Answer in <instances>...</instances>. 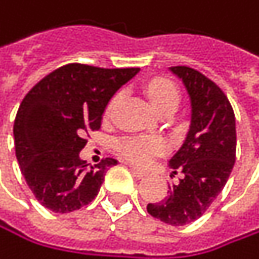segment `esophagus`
I'll return each mask as SVG.
<instances>
[{
  "instance_id": "34e87169",
  "label": "esophagus",
  "mask_w": 259,
  "mask_h": 259,
  "mask_svg": "<svg viewBox=\"0 0 259 259\" xmlns=\"http://www.w3.org/2000/svg\"><path fill=\"white\" fill-rule=\"evenodd\" d=\"M128 167H131V171L134 173L135 178H144V176H146V171H144V170H140V168H137V167H134V165H128Z\"/></svg>"
}]
</instances>
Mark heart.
<instances>
[{
	"label": "heart",
	"instance_id": "b5f03b06",
	"mask_svg": "<svg viewBox=\"0 0 259 259\" xmlns=\"http://www.w3.org/2000/svg\"><path fill=\"white\" fill-rule=\"evenodd\" d=\"M147 95L153 104V107L162 113L167 110H176L179 104V91L178 88L167 78H155L147 84ZM118 95L109 104L107 112L112 109ZM116 153L132 164H147L156 155H161L165 150V143L161 138L153 137H125L115 143Z\"/></svg>",
	"mask_w": 259,
	"mask_h": 259
}]
</instances>
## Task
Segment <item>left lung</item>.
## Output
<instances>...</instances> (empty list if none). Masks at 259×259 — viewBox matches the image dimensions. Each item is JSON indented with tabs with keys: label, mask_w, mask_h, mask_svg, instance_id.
Listing matches in <instances>:
<instances>
[{
	"label": "left lung",
	"mask_w": 259,
	"mask_h": 259,
	"mask_svg": "<svg viewBox=\"0 0 259 259\" xmlns=\"http://www.w3.org/2000/svg\"><path fill=\"white\" fill-rule=\"evenodd\" d=\"M191 98V124L182 147L170 159L178 184L168 196L149 203L155 219L184 226L200 219L226 185L235 164V115L226 94L206 75L190 66H171Z\"/></svg>",
	"instance_id": "left-lung-1"
}]
</instances>
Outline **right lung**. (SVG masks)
Listing matches in <instances>:
<instances>
[{
  "mask_svg": "<svg viewBox=\"0 0 259 259\" xmlns=\"http://www.w3.org/2000/svg\"><path fill=\"white\" fill-rule=\"evenodd\" d=\"M138 71L68 63L45 75L24 97L13 124L15 152L21 173L42 206L65 214L97 197L106 170L116 161L106 158L88 168L78 153L88 143L84 137L101 127L110 98Z\"/></svg>",
  "mask_w": 259,
  "mask_h": 259,
  "instance_id": "right-lung-1",
  "label": "right lung"
}]
</instances>
